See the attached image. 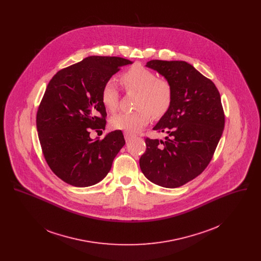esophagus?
Listing matches in <instances>:
<instances>
[{"label":"esophagus","instance_id":"1","mask_svg":"<svg viewBox=\"0 0 261 261\" xmlns=\"http://www.w3.org/2000/svg\"><path fill=\"white\" fill-rule=\"evenodd\" d=\"M134 134H132V133H129V132H124V137L125 140L126 141H130L132 138H134Z\"/></svg>","mask_w":261,"mask_h":261}]
</instances>
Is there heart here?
I'll list each match as a JSON object with an SVG mask.
<instances>
[{"label":"heart","mask_w":261,"mask_h":261,"mask_svg":"<svg viewBox=\"0 0 261 261\" xmlns=\"http://www.w3.org/2000/svg\"><path fill=\"white\" fill-rule=\"evenodd\" d=\"M121 83L127 92L138 93L135 99L136 111L122 112L112 118L114 129L134 133L149 124L155 116H162L169 111L174 99L172 83L164 78L158 77L149 68L135 64L121 75ZM100 99L106 109L115 112L119 107V92L113 79L105 82L100 91Z\"/></svg>","instance_id":"obj_1"}]
</instances>
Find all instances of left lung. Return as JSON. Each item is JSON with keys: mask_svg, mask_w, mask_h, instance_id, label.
I'll return each mask as SVG.
<instances>
[{"mask_svg": "<svg viewBox=\"0 0 261 261\" xmlns=\"http://www.w3.org/2000/svg\"><path fill=\"white\" fill-rule=\"evenodd\" d=\"M147 66L172 83L174 99L153 127L167 136L164 141L145 138L147 149L140 167L150 182L178 188L202 173L213 158L225 124L220 94L211 79L188 62L152 60Z\"/></svg>", "mask_w": 261, "mask_h": 261, "instance_id": "8db88e82", "label": "left lung"}]
</instances>
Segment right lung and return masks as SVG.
Wrapping results in <instances>:
<instances>
[{"instance_id": "1", "label": "right lung", "mask_w": 261, "mask_h": 261, "mask_svg": "<svg viewBox=\"0 0 261 261\" xmlns=\"http://www.w3.org/2000/svg\"><path fill=\"white\" fill-rule=\"evenodd\" d=\"M130 63L119 57L92 56L62 68L50 79L38 107V136L51 171L65 183L74 187L99 183L124 146L121 130L102 140H92L90 133L103 130L107 123L102 85Z\"/></svg>"}]
</instances>
